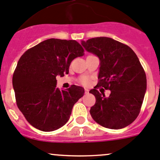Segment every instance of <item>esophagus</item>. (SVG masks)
I'll return each mask as SVG.
<instances>
[{"label": "esophagus", "instance_id": "1", "mask_svg": "<svg viewBox=\"0 0 160 160\" xmlns=\"http://www.w3.org/2000/svg\"><path fill=\"white\" fill-rule=\"evenodd\" d=\"M88 92H89V90L88 88H85V94H88Z\"/></svg>", "mask_w": 160, "mask_h": 160}]
</instances>
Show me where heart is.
Wrapping results in <instances>:
<instances>
[{
    "instance_id": "obj_1",
    "label": "heart",
    "mask_w": 160,
    "mask_h": 160,
    "mask_svg": "<svg viewBox=\"0 0 160 160\" xmlns=\"http://www.w3.org/2000/svg\"><path fill=\"white\" fill-rule=\"evenodd\" d=\"M80 82L83 85H88L89 84L91 83V79L88 76H86V75H83V76L80 77Z\"/></svg>"
}]
</instances>
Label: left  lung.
I'll return each mask as SVG.
<instances>
[{
	"label": "left lung",
	"instance_id": "obj_1",
	"mask_svg": "<svg viewBox=\"0 0 160 160\" xmlns=\"http://www.w3.org/2000/svg\"><path fill=\"white\" fill-rule=\"evenodd\" d=\"M82 44L101 62L98 82L89 92L96 98L90 110L92 118L106 128L128 126L140 114L147 89L146 73L138 57L128 45L108 37H95ZM101 87L111 90L109 97L98 92Z\"/></svg>",
	"mask_w": 160,
	"mask_h": 160
}]
</instances>
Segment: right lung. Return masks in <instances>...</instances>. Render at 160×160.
<instances>
[{
	"mask_svg": "<svg viewBox=\"0 0 160 160\" xmlns=\"http://www.w3.org/2000/svg\"><path fill=\"white\" fill-rule=\"evenodd\" d=\"M75 40L49 39L27 49L13 75L17 105L28 123L39 130L53 131L69 120L74 104L84 95L82 87L56 88V76H64L75 58L84 55Z\"/></svg>",
	"mask_w": 160,
	"mask_h": 160,
	"instance_id": "obj_1",
	"label": "right lung"
}]
</instances>
